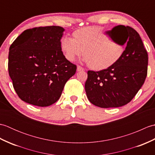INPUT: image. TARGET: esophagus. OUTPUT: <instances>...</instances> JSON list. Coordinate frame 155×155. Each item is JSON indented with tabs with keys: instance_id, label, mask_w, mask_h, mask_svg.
Wrapping results in <instances>:
<instances>
[{
	"instance_id": "1",
	"label": "esophagus",
	"mask_w": 155,
	"mask_h": 155,
	"mask_svg": "<svg viewBox=\"0 0 155 155\" xmlns=\"http://www.w3.org/2000/svg\"><path fill=\"white\" fill-rule=\"evenodd\" d=\"M77 71H84V68L81 67V66H78L77 67Z\"/></svg>"
}]
</instances>
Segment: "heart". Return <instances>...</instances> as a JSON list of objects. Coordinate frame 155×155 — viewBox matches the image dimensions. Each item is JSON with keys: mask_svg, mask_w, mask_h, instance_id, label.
<instances>
[{"mask_svg": "<svg viewBox=\"0 0 155 155\" xmlns=\"http://www.w3.org/2000/svg\"><path fill=\"white\" fill-rule=\"evenodd\" d=\"M61 47L67 60L74 61L83 51L84 61L94 70H102L120 58L125 45L110 40L102 28L91 27L75 31L73 38H62Z\"/></svg>", "mask_w": 155, "mask_h": 155, "instance_id": "b5f03b06", "label": "heart"}]
</instances>
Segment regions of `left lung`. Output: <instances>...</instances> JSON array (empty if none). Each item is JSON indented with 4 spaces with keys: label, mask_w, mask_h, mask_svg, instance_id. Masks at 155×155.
<instances>
[{
    "label": "left lung",
    "mask_w": 155,
    "mask_h": 155,
    "mask_svg": "<svg viewBox=\"0 0 155 155\" xmlns=\"http://www.w3.org/2000/svg\"><path fill=\"white\" fill-rule=\"evenodd\" d=\"M118 44L127 43L120 58L106 69L88 71L84 88L88 99L101 108L124 106L130 102L144 83L148 54L139 33L128 26L118 25L110 31Z\"/></svg>",
    "instance_id": "8db88e82"
}]
</instances>
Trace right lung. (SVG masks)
<instances>
[{
	"mask_svg": "<svg viewBox=\"0 0 155 155\" xmlns=\"http://www.w3.org/2000/svg\"><path fill=\"white\" fill-rule=\"evenodd\" d=\"M64 29L49 26L27 29L9 48L8 73L18 97L28 104L48 107L61 97L77 71L61 47Z\"/></svg>",
	"mask_w": 155,
	"mask_h": 155,
	"instance_id": "add662e5",
	"label": "right lung"
}]
</instances>
